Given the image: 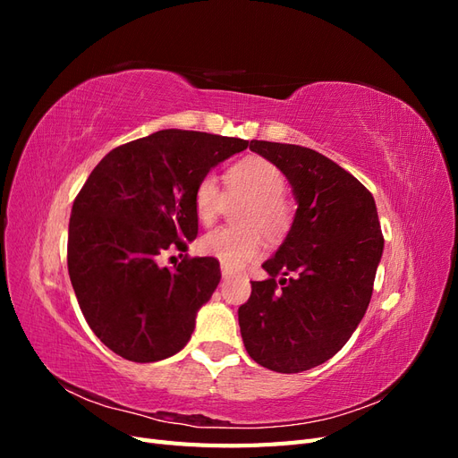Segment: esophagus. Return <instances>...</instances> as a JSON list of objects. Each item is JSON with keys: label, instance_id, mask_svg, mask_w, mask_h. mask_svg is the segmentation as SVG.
Returning a JSON list of instances; mask_svg holds the SVG:
<instances>
[{"label": "esophagus", "instance_id": "1", "mask_svg": "<svg viewBox=\"0 0 458 458\" xmlns=\"http://www.w3.org/2000/svg\"><path fill=\"white\" fill-rule=\"evenodd\" d=\"M221 276H224V279H231L233 273L229 269H225V267H221Z\"/></svg>", "mask_w": 458, "mask_h": 458}]
</instances>
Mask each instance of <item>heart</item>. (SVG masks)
<instances>
[{
  "instance_id": "heart-1",
  "label": "heart",
  "mask_w": 458,
  "mask_h": 458,
  "mask_svg": "<svg viewBox=\"0 0 458 458\" xmlns=\"http://www.w3.org/2000/svg\"><path fill=\"white\" fill-rule=\"evenodd\" d=\"M227 197L231 200L246 199L237 214V227H217L199 241L202 256L217 259L229 271L241 269L244 263L259 254L263 237L279 241L293 227L294 212L283 197L286 177L279 165L261 157H246L234 162L225 174ZM217 179L208 174L199 179L192 192L197 217L202 224H212L227 202Z\"/></svg>"
}]
</instances>
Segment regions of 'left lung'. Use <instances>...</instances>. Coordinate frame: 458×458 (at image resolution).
I'll list each match as a JSON object with an SVG mask.
<instances>
[{
    "label": "left lung",
    "instance_id": "1",
    "mask_svg": "<svg viewBox=\"0 0 458 458\" xmlns=\"http://www.w3.org/2000/svg\"><path fill=\"white\" fill-rule=\"evenodd\" d=\"M250 150L283 170L298 210L261 266L269 279L252 281L239 308L242 342L261 367L310 370L344 348L369 308L384 250L377 204L361 182L313 148L254 140Z\"/></svg>",
    "mask_w": 458,
    "mask_h": 458
}]
</instances>
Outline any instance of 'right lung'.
<instances>
[{"mask_svg":"<svg viewBox=\"0 0 458 458\" xmlns=\"http://www.w3.org/2000/svg\"><path fill=\"white\" fill-rule=\"evenodd\" d=\"M246 147L237 137L162 130L113 148L89 174L68 225V275L89 328L116 355L152 363L191 340L219 284V261L185 254L174 269L158 261L197 239L199 179Z\"/></svg>","mask_w":458,"mask_h":458,"instance_id":"right-lung-1","label":"right lung"}]
</instances>
